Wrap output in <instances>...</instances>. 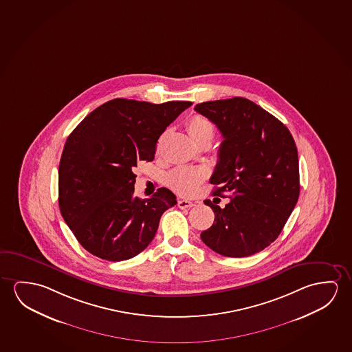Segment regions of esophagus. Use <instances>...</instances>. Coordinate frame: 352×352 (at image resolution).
Instances as JSON below:
<instances>
[{"label": "esophagus", "instance_id": "1", "mask_svg": "<svg viewBox=\"0 0 352 352\" xmlns=\"http://www.w3.org/2000/svg\"><path fill=\"white\" fill-rule=\"evenodd\" d=\"M179 208H190L192 206H195V204L192 201L189 200H179L178 201Z\"/></svg>", "mask_w": 352, "mask_h": 352}]
</instances>
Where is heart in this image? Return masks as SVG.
Returning <instances> with one entry per match:
<instances>
[{"label": "heart", "mask_w": 352, "mask_h": 352, "mask_svg": "<svg viewBox=\"0 0 352 352\" xmlns=\"http://www.w3.org/2000/svg\"><path fill=\"white\" fill-rule=\"evenodd\" d=\"M186 129L191 139L200 145L202 141L213 140L214 128L211 120L196 114L192 116L186 123ZM207 170L202 168L180 167L174 168L167 174V183L172 189L178 192L179 195H192L199 189L201 183L207 178Z\"/></svg>", "instance_id": "1"}]
</instances>
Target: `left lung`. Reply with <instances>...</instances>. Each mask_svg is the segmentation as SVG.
<instances>
[{
  "mask_svg": "<svg viewBox=\"0 0 352 352\" xmlns=\"http://www.w3.org/2000/svg\"><path fill=\"white\" fill-rule=\"evenodd\" d=\"M195 111L214 123L223 136L210 179L217 186L212 195L230 192L226 207L207 200L214 223L201 239L226 257L257 254L279 236L298 202L294 138L279 119L248 98L199 103Z\"/></svg>",
  "mask_w": 352,
  "mask_h": 352,
  "instance_id": "8db88e82",
  "label": "left lung"
}]
</instances>
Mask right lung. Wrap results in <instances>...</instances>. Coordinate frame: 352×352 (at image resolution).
I'll use <instances>...</instances> for the list:
<instances>
[{
  "label": "right lung",
  "mask_w": 352,
  "mask_h": 352,
  "mask_svg": "<svg viewBox=\"0 0 352 352\" xmlns=\"http://www.w3.org/2000/svg\"><path fill=\"white\" fill-rule=\"evenodd\" d=\"M189 101L155 103L114 98L94 109L65 141L58 168L60 213L76 240L102 260H129L155 238L163 212L177 205L160 188L134 196L140 161L155 158L158 138Z\"/></svg>",
  "instance_id": "1"
}]
</instances>
